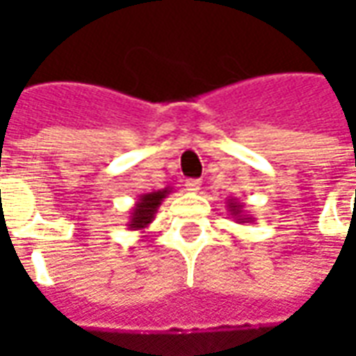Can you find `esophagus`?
Returning a JSON list of instances; mask_svg holds the SVG:
<instances>
[{"label": "esophagus", "instance_id": "obj_1", "mask_svg": "<svg viewBox=\"0 0 356 356\" xmlns=\"http://www.w3.org/2000/svg\"><path fill=\"white\" fill-rule=\"evenodd\" d=\"M185 186H186V191H191V193H198L202 186V181L200 179H186Z\"/></svg>", "mask_w": 356, "mask_h": 356}]
</instances>
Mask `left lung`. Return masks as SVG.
Wrapping results in <instances>:
<instances>
[{"label":"left lung","mask_w":356,"mask_h":356,"mask_svg":"<svg viewBox=\"0 0 356 356\" xmlns=\"http://www.w3.org/2000/svg\"><path fill=\"white\" fill-rule=\"evenodd\" d=\"M227 209H229V213H231V217L236 223H254V217L248 216L246 211H244V204L236 200V198H231V200L227 202Z\"/></svg>","instance_id":"1"}]
</instances>
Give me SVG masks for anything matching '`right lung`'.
I'll list each match as a JSON object with an SVG mask.
<instances>
[{
  "mask_svg": "<svg viewBox=\"0 0 356 356\" xmlns=\"http://www.w3.org/2000/svg\"><path fill=\"white\" fill-rule=\"evenodd\" d=\"M173 193L171 186H165L162 191H154V193L140 194L135 206L129 211V221H127V229L129 231H145L148 225L154 221V216L158 213V208L162 206V202L168 198V194Z\"/></svg>",
  "mask_w": 356,
  "mask_h": 356,
  "instance_id": "right-lung-1",
  "label": "right lung"
}]
</instances>
